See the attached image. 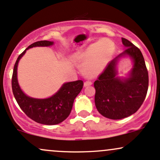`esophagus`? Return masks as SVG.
<instances>
[{"label": "esophagus", "instance_id": "obj_1", "mask_svg": "<svg viewBox=\"0 0 160 160\" xmlns=\"http://www.w3.org/2000/svg\"><path fill=\"white\" fill-rule=\"evenodd\" d=\"M90 85H92L91 81H89V80H87V81L84 82V87H88V86H90Z\"/></svg>", "mask_w": 160, "mask_h": 160}]
</instances>
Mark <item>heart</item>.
I'll use <instances>...</instances> for the list:
<instances>
[{
	"instance_id": "1",
	"label": "heart",
	"mask_w": 160,
	"mask_h": 160,
	"mask_svg": "<svg viewBox=\"0 0 160 160\" xmlns=\"http://www.w3.org/2000/svg\"><path fill=\"white\" fill-rule=\"evenodd\" d=\"M115 43L101 39L89 45L79 57L80 63L89 77H95L104 70L115 52Z\"/></svg>"
}]
</instances>
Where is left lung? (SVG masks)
Returning a JSON list of instances; mask_svg holds the SVG:
<instances>
[{"label":"left lung","mask_w":160,"mask_h":160,"mask_svg":"<svg viewBox=\"0 0 160 160\" xmlns=\"http://www.w3.org/2000/svg\"><path fill=\"white\" fill-rule=\"evenodd\" d=\"M126 49L107 65L94 82L95 105L101 115L111 120H120L135 113L143 102L149 86V76L140 50L128 40L122 38ZM129 56L134 67L127 78L116 77L117 60Z\"/></svg>","instance_id":"left-lung-1"}]
</instances>
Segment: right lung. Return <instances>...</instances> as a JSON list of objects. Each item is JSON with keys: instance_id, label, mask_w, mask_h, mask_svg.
<instances>
[{"instance_id": "add662e5", "label": "right lung", "mask_w": 160, "mask_h": 160, "mask_svg": "<svg viewBox=\"0 0 160 160\" xmlns=\"http://www.w3.org/2000/svg\"><path fill=\"white\" fill-rule=\"evenodd\" d=\"M53 42L40 40L30 45L16 60L11 80L13 96L19 107L29 118L38 123L55 125L66 120L71 112L73 101L81 91L83 86L82 80L64 83L54 95L47 99H35L28 97L21 90L17 78L18 62L26 50L33 47H48Z\"/></svg>"}]
</instances>
